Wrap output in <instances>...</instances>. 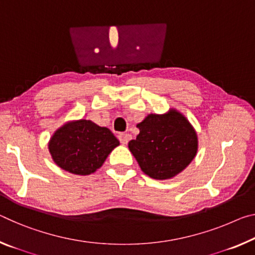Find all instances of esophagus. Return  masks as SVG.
<instances>
[{
	"label": "esophagus",
	"instance_id": "1",
	"mask_svg": "<svg viewBox=\"0 0 255 255\" xmlns=\"http://www.w3.org/2000/svg\"><path fill=\"white\" fill-rule=\"evenodd\" d=\"M131 139V135L130 134H120L119 135V140H120V143L121 144H124V145H126L129 140Z\"/></svg>",
	"mask_w": 255,
	"mask_h": 255
}]
</instances>
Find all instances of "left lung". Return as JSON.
Segmentation results:
<instances>
[{"label": "left lung", "mask_w": 255, "mask_h": 255, "mask_svg": "<svg viewBox=\"0 0 255 255\" xmlns=\"http://www.w3.org/2000/svg\"><path fill=\"white\" fill-rule=\"evenodd\" d=\"M139 134L128 143L142 171L156 180L171 179L188 167L199 149L197 132L175 108L149 113L137 124Z\"/></svg>", "instance_id": "obj_1"}]
</instances>
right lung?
<instances>
[{
    "mask_svg": "<svg viewBox=\"0 0 255 255\" xmlns=\"http://www.w3.org/2000/svg\"><path fill=\"white\" fill-rule=\"evenodd\" d=\"M120 143L107 127L92 120H70L51 136L47 147L54 163L74 175L87 176L102 167Z\"/></svg>",
    "mask_w": 255,
    "mask_h": 255,
    "instance_id": "add662e5",
    "label": "right lung"
}]
</instances>
